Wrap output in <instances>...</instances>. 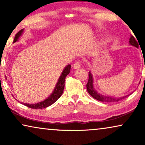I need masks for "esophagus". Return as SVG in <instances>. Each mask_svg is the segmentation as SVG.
<instances>
[{
	"label": "esophagus",
	"mask_w": 145,
	"mask_h": 145,
	"mask_svg": "<svg viewBox=\"0 0 145 145\" xmlns=\"http://www.w3.org/2000/svg\"><path fill=\"white\" fill-rule=\"evenodd\" d=\"M80 67H81V64H80V62H76V63H75L74 64H73V65H72L73 69H77L80 68Z\"/></svg>",
	"instance_id": "esophagus-1"
}]
</instances>
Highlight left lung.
<instances>
[{
  "instance_id": "1",
  "label": "left lung",
  "mask_w": 145,
  "mask_h": 145,
  "mask_svg": "<svg viewBox=\"0 0 145 145\" xmlns=\"http://www.w3.org/2000/svg\"><path fill=\"white\" fill-rule=\"evenodd\" d=\"M138 43L137 41L135 40V37L133 36H131L130 39H129V44L131 45H133V46L137 47L138 48ZM145 67V65H144ZM88 83L86 84V88H87V91L89 93V94L91 96L93 97L94 99L96 100L100 101V102H118L121 100H123V99L126 98L129 96L131 94H128L126 95V96L120 97V98H116V97H112V96H104V95H102L100 94V93L97 92V91L95 90L94 87V80H93V76L91 72L90 71L88 74ZM145 80V78H144Z\"/></svg>"
}]
</instances>
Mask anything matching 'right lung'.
Instances as JSON below:
<instances>
[{"label": "right lung", "instance_id": "right-lung-1", "mask_svg": "<svg viewBox=\"0 0 145 145\" xmlns=\"http://www.w3.org/2000/svg\"><path fill=\"white\" fill-rule=\"evenodd\" d=\"M24 32V29H21L15 35L14 39V43L16 42V41L19 39V37L22 35ZM71 65H67L63 69L62 73H61L60 77H59L58 81H57L56 86H55L54 90H53L52 94L49 96L48 98L45 99V100L41 101L40 102L36 103V104H25V103L20 102L22 104L24 105V106L28 107V108H32V109H43L48 107L51 105L56 102L58 99L60 98L61 95H62L63 92V90H64L65 87V80L66 76L69 74L71 70Z\"/></svg>", "mask_w": 145, "mask_h": 145}]
</instances>
